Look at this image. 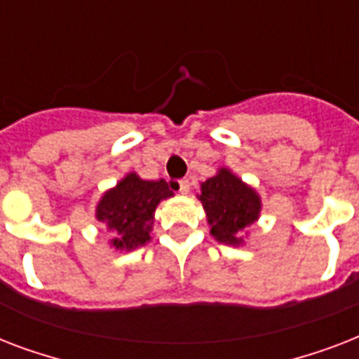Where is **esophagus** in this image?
<instances>
[{
    "label": "esophagus",
    "instance_id": "esophagus-1",
    "mask_svg": "<svg viewBox=\"0 0 359 359\" xmlns=\"http://www.w3.org/2000/svg\"><path fill=\"white\" fill-rule=\"evenodd\" d=\"M177 190L180 191V194H188L190 191V180L188 179H182L177 182Z\"/></svg>",
    "mask_w": 359,
    "mask_h": 359
}]
</instances>
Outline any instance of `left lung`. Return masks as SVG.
Instances as JSON below:
<instances>
[{
	"label": "left lung",
	"instance_id": "1",
	"mask_svg": "<svg viewBox=\"0 0 359 359\" xmlns=\"http://www.w3.org/2000/svg\"><path fill=\"white\" fill-rule=\"evenodd\" d=\"M199 201L207 212L210 235L227 245L242 244V231L255 224L261 214L259 194L227 168L203 182Z\"/></svg>",
	"mask_w": 359,
	"mask_h": 359
}]
</instances>
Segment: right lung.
I'll use <instances>...</instances> for the list:
<instances>
[{"label":"right lung","mask_w":359,"mask_h":359,"mask_svg":"<svg viewBox=\"0 0 359 359\" xmlns=\"http://www.w3.org/2000/svg\"><path fill=\"white\" fill-rule=\"evenodd\" d=\"M171 196L173 191L163 179L143 180L135 173L121 179L97 205V219L115 235L109 244L124 251L145 245L151 240L158 203Z\"/></svg>","instance_id":"add662e5"}]
</instances>
